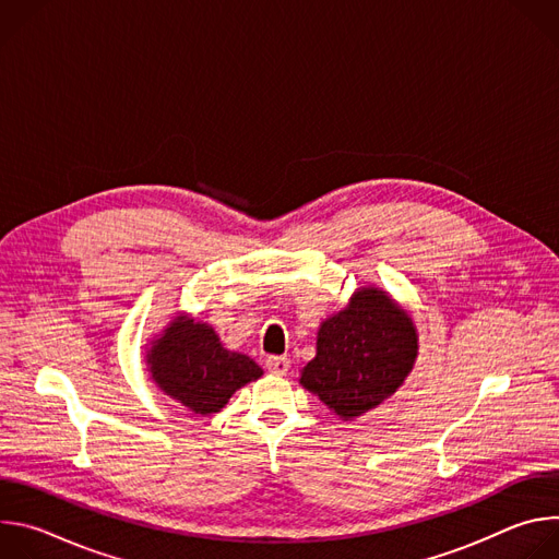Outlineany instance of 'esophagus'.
I'll return each mask as SVG.
<instances>
[{
  "mask_svg": "<svg viewBox=\"0 0 559 559\" xmlns=\"http://www.w3.org/2000/svg\"><path fill=\"white\" fill-rule=\"evenodd\" d=\"M265 367H267V371L274 373V376H285V373L289 371L292 362H289V358H285V356H270L267 362H265Z\"/></svg>",
  "mask_w": 559,
  "mask_h": 559,
  "instance_id": "obj_1",
  "label": "esophagus"
}]
</instances>
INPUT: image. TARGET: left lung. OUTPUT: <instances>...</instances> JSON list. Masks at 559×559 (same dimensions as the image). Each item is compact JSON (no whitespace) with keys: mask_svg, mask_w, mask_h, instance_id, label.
I'll use <instances>...</instances> for the list:
<instances>
[{"mask_svg":"<svg viewBox=\"0 0 559 559\" xmlns=\"http://www.w3.org/2000/svg\"><path fill=\"white\" fill-rule=\"evenodd\" d=\"M412 313L378 285L358 287L321 323L298 382L341 420H356L401 389L418 358Z\"/></svg>","mask_w":559,"mask_h":559,"instance_id":"obj_1","label":"left lung"}]
</instances>
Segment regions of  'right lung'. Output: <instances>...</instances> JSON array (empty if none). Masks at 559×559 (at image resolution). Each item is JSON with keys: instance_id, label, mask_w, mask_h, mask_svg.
<instances>
[{"instance_id": "1", "label": "right lung", "mask_w": 559, "mask_h": 559, "mask_svg": "<svg viewBox=\"0 0 559 559\" xmlns=\"http://www.w3.org/2000/svg\"><path fill=\"white\" fill-rule=\"evenodd\" d=\"M145 347L152 382L199 416L218 414L238 389L263 376L250 356L227 349L210 323L186 311L173 313Z\"/></svg>"}]
</instances>
